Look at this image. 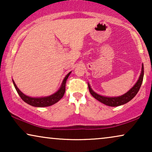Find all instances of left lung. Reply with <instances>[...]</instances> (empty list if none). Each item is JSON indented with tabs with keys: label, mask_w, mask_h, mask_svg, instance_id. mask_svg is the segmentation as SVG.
<instances>
[{
	"label": "left lung",
	"mask_w": 152,
	"mask_h": 152,
	"mask_svg": "<svg viewBox=\"0 0 152 152\" xmlns=\"http://www.w3.org/2000/svg\"><path fill=\"white\" fill-rule=\"evenodd\" d=\"M143 76H144V67H143V64L142 66V70H141L140 75L139 77L138 80L135 84L134 86L130 89L128 92H126L125 94L121 95V96L118 97H105L100 95L97 93H95L91 88L90 84H88V89L90 91L91 94L92 95L93 97H95L97 100H98L100 102L104 104L109 106V107H118L124 104L127 103L130 100L134 98L136 96L137 93H138L139 89H140L141 85H142Z\"/></svg>",
	"instance_id": "left-lung-1"
}]
</instances>
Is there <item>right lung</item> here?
<instances>
[{
    "label": "right lung",
    "instance_id": "1",
    "mask_svg": "<svg viewBox=\"0 0 152 152\" xmlns=\"http://www.w3.org/2000/svg\"><path fill=\"white\" fill-rule=\"evenodd\" d=\"M68 73L67 75L65 77V78L64 79L63 82H62V84L61 85V87H60L59 90H58L57 92L54 93V94L50 95V96L47 97H32L27 96L25 94H23L21 91H20L19 89L18 88V87L16 86L15 82H14L13 80V84L14 86L15 87L16 91L19 95L23 100L25 102H26L28 104H30L32 107H49V106H51L54 104L57 103L58 101H59L62 97H63L64 93H65L66 91V80L68 77H69L70 74Z\"/></svg>",
    "mask_w": 152,
    "mask_h": 152
}]
</instances>
